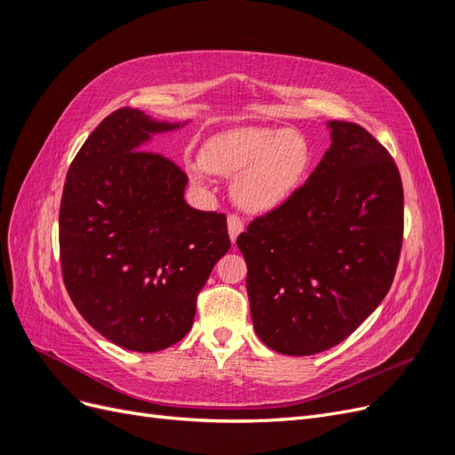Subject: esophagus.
Instances as JSON below:
<instances>
[{"label":"esophagus","mask_w":455,"mask_h":455,"mask_svg":"<svg viewBox=\"0 0 455 455\" xmlns=\"http://www.w3.org/2000/svg\"><path fill=\"white\" fill-rule=\"evenodd\" d=\"M228 231H229V239L235 243L237 237L244 231V222L237 214H229L228 216Z\"/></svg>","instance_id":"1"}]
</instances>
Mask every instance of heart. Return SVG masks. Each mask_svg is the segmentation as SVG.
<instances>
[{
	"instance_id": "heart-1",
	"label": "heart",
	"mask_w": 455,
	"mask_h": 455,
	"mask_svg": "<svg viewBox=\"0 0 455 455\" xmlns=\"http://www.w3.org/2000/svg\"><path fill=\"white\" fill-rule=\"evenodd\" d=\"M307 140L296 131L273 127H237L220 132L201 149V163L189 164V174L235 176L233 199L249 212L279 209L294 196L309 167Z\"/></svg>"
}]
</instances>
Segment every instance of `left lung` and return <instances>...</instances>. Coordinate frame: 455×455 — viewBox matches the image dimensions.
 Returning a JSON list of instances; mask_svg holds the SVG:
<instances>
[{
	"label": "left lung",
	"instance_id": "8db88e82",
	"mask_svg": "<svg viewBox=\"0 0 455 455\" xmlns=\"http://www.w3.org/2000/svg\"><path fill=\"white\" fill-rule=\"evenodd\" d=\"M330 148L307 182L237 237L258 338L306 356L353 334L389 292L404 194L389 151L356 123L328 121Z\"/></svg>",
	"mask_w": 455,
	"mask_h": 455
}]
</instances>
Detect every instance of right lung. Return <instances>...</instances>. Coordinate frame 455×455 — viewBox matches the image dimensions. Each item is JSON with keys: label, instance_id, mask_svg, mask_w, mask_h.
Wrapping results in <instances>:
<instances>
[{"label": "right lung", "instance_id": "1", "mask_svg": "<svg viewBox=\"0 0 455 455\" xmlns=\"http://www.w3.org/2000/svg\"><path fill=\"white\" fill-rule=\"evenodd\" d=\"M180 127L117 109L81 146L62 191L66 291L96 332L129 351L167 349L189 332L197 294L231 246L226 216L191 209L186 172L144 151L151 134Z\"/></svg>", "mask_w": 455, "mask_h": 455}]
</instances>
